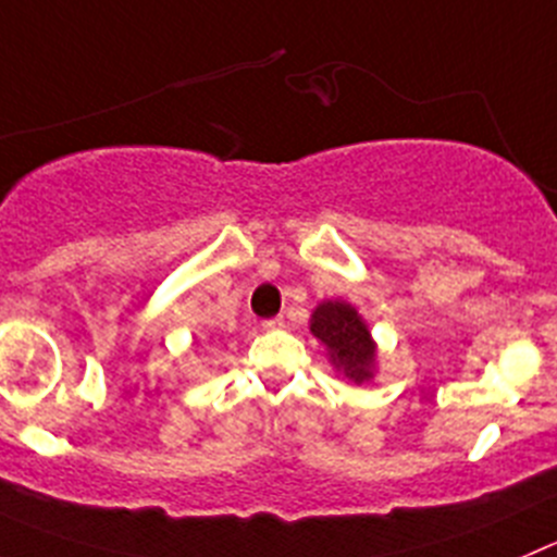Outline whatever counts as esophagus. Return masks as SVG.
<instances>
[{
  "label": "esophagus",
  "mask_w": 557,
  "mask_h": 557,
  "mask_svg": "<svg viewBox=\"0 0 557 557\" xmlns=\"http://www.w3.org/2000/svg\"><path fill=\"white\" fill-rule=\"evenodd\" d=\"M264 331H275V327H284V317H273V320L262 322Z\"/></svg>",
  "instance_id": "1"
}]
</instances>
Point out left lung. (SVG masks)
Masks as SVG:
<instances>
[{
  "label": "left lung",
  "instance_id": "1",
  "mask_svg": "<svg viewBox=\"0 0 557 557\" xmlns=\"http://www.w3.org/2000/svg\"><path fill=\"white\" fill-rule=\"evenodd\" d=\"M311 333L331 349V358L349 380L363 383L372 377L374 342L358 311L338 300L317 306L311 314Z\"/></svg>",
  "mask_w": 557,
  "mask_h": 557
}]
</instances>
